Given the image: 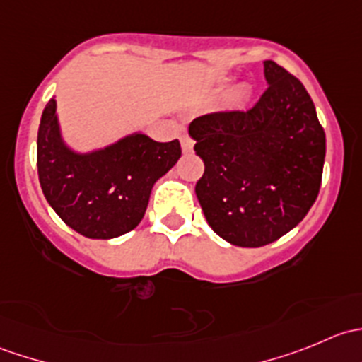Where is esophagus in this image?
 I'll return each mask as SVG.
<instances>
[{"instance_id": "34e87169", "label": "esophagus", "mask_w": 362, "mask_h": 362, "mask_svg": "<svg viewBox=\"0 0 362 362\" xmlns=\"http://www.w3.org/2000/svg\"><path fill=\"white\" fill-rule=\"evenodd\" d=\"M180 144H182V151L184 152H191L192 147H194V141H192V138H189L187 134H182Z\"/></svg>"}]
</instances>
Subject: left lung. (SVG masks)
<instances>
[{
	"mask_svg": "<svg viewBox=\"0 0 362 362\" xmlns=\"http://www.w3.org/2000/svg\"><path fill=\"white\" fill-rule=\"evenodd\" d=\"M268 87L247 112H214L189 126L204 163L196 196L210 228L236 247L268 245L319 196L326 134L305 86L264 61Z\"/></svg>",
	"mask_w": 362,
	"mask_h": 362,
	"instance_id": "1",
	"label": "left lung"
}]
</instances>
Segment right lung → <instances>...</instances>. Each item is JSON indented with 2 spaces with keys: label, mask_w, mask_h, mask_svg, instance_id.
Returning <instances> with one entry per match:
<instances>
[{
  "label": "right lung",
  "mask_w": 362,
  "mask_h": 362,
  "mask_svg": "<svg viewBox=\"0 0 362 362\" xmlns=\"http://www.w3.org/2000/svg\"><path fill=\"white\" fill-rule=\"evenodd\" d=\"M180 156L178 140L159 144L141 133L76 154L61 138L56 100L40 120L36 166L43 194L64 224L87 238L110 240L136 228L154 184Z\"/></svg>",
  "instance_id": "right-lung-1"
}]
</instances>
